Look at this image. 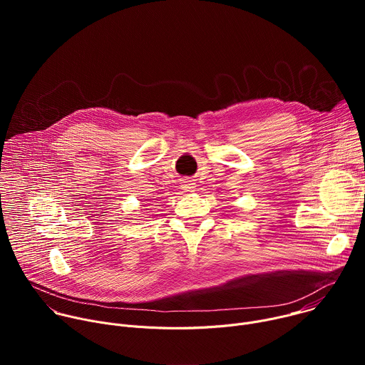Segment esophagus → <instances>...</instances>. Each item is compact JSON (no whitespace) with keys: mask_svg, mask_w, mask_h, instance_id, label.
Segmentation results:
<instances>
[{"mask_svg":"<svg viewBox=\"0 0 365 365\" xmlns=\"http://www.w3.org/2000/svg\"><path fill=\"white\" fill-rule=\"evenodd\" d=\"M182 187H183L185 192H193V189H195L196 186H195V183H193L192 180H185L183 185H182Z\"/></svg>","mask_w":365,"mask_h":365,"instance_id":"34e87169","label":"esophagus"}]
</instances>
